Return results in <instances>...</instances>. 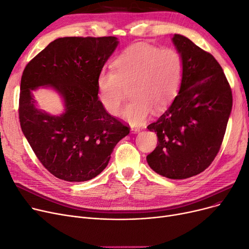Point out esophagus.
I'll return each mask as SVG.
<instances>
[{
  "instance_id": "34e87169",
  "label": "esophagus",
  "mask_w": 249,
  "mask_h": 249,
  "mask_svg": "<svg viewBox=\"0 0 249 249\" xmlns=\"http://www.w3.org/2000/svg\"><path fill=\"white\" fill-rule=\"evenodd\" d=\"M131 131L133 133H139L140 132V127H137V126H131Z\"/></svg>"
}]
</instances>
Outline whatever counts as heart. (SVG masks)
<instances>
[{"label":"heart","mask_w":249,"mask_h":249,"mask_svg":"<svg viewBox=\"0 0 249 249\" xmlns=\"http://www.w3.org/2000/svg\"><path fill=\"white\" fill-rule=\"evenodd\" d=\"M184 71V59L177 49L137 44L115 59L113 69H103L99 73V98L107 113L117 115L130 90L132 101L122 117L131 124H140L152 109L163 111L175 101Z\"/></svg>","instance_id":"b5f03b06"}]
</instances>
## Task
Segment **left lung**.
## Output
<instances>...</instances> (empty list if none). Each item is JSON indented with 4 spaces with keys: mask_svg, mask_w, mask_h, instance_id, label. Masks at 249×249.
I'll use <instances>...</instances> for the list:
<instances>
[{
    "mask_svg": "<svg viewBox=\"0 0 249 249\" xmlns=\"http://www.w3.org/2000/svg\"><path fill=\"white\" fill-rule=\"evenodd\" d=\"M185 71L178 95L156 122L157 146L146 159L152 170L174 180L202 173L220 151L232 110L230 84L215 58L190 39L175 35Z\"/></svg>",
    "mask_w": 249,
    "mask_h": 249,
    "instance_id": "8db88e82",
    "label": "left lung"
}]
</instances>
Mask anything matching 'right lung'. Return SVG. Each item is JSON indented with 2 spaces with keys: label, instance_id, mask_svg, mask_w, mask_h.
Listing matches in <instances>:
<instances>
[{
  "label": "right lung",
  "instance_id": "obj_1",
  "mask_svg": "<svg viewBox=\"0 0 249 249\" xmlns=\"http://www.w3.org/2000/svg\"><path fill=\"white\" fill-rule=\"evenodd\" d=\"M118 42L115 36H67L50 43L25 66L19 122L36 156L53 176L85 182L107 166L130 126L106 112L97 79ZM52 85L65 98L66 112L52 117L35 107L31 92Z\"/></svg>",
  "mask_w": 249,
  "mask_h": 249
}]
</instances>
